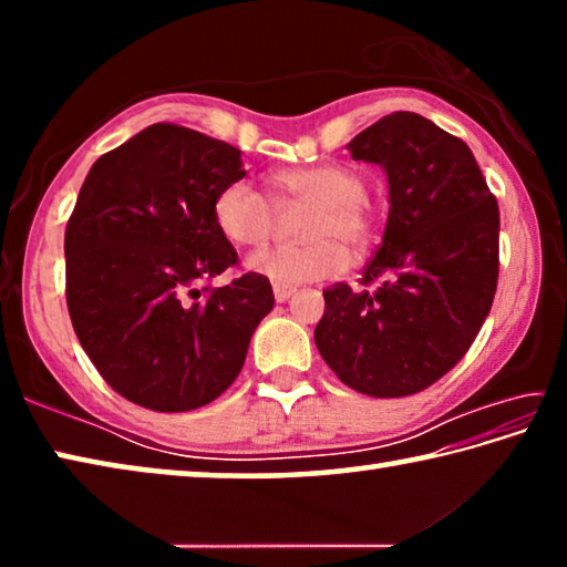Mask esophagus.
<instances>
[{
	"instance_id": "34e87169",
	"label": "esophagus",
	"mask_w": 567,
	"mask_h": 567,
	"mask_svg": "<svg viewBox=\"0 0 567 567\" xmlns=\"http://www.w3.org/2000/svg\"><path fill=\"white\" fill-rule=\"evenodd\" d=\"M292 295H295V287L275 285V300H277V302H287V300H290Z\"/></svg>"
}]
</instances>
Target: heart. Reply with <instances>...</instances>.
<instances>
[{
    "instance_id": "obj_1",
    "label": "heart",
    "mask_w": 567,
    "mask_h": 567,
    "mask_svg": "<svg viewBox=\"0 0 567 567\" xmlns=\"http://www.w3.org/2000/svg\"><path fill=\"white\" fill-rule=\"evenodd\" d=\"M368 182L344 165H318L272 177V199L239 179L219 189L213 215L225 239L237 247H262L277 227V209L312 207L302 219L305 245L257 252L247 267L275 285H302L332 277L348 267V249L362 252L375 235V217L364 199Z\"/></svg>"
}]
</instances>
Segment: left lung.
I'll return each mask as SVG.
<instances>
[{
	"instance_id": "obj_1",
	"label": "left lung",
	"mask_w": 567,
	"mask_h": 567,
	"mask_svg": "<svg viewBox=\"0 0 567 567\" xmlns=\"http://www.w3.org/2000/svg\"><path fill=\"white\" fill-rule=\"evenodd\" d=\"M348 150L385 169L390 213L362 290L322 292L315 344L362 395H415L463 360L491 312L501 213L465 142L415 112L388 114Z\"/></svg>"
}]
</instances>
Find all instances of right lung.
Segmentation results:
<instances>
[{"instance_id": "1", "label": "right lung", "mask_w": 567, "mask_h": 567, "mask_svg": "<svg viewBox=\"0 0 567 567\" xmlns=\"http://www.w3.org/2000/svg\"><path fill=\"white\" fill-rule=\"evenodd\" d=\"M243 177L237 147L152 124L84 179L64 233L66 307L94 368L134 405L187 412L223 395L272 310L257 272L199 287L237 265L213 207Z\"/></svg>"}]
</instances>
